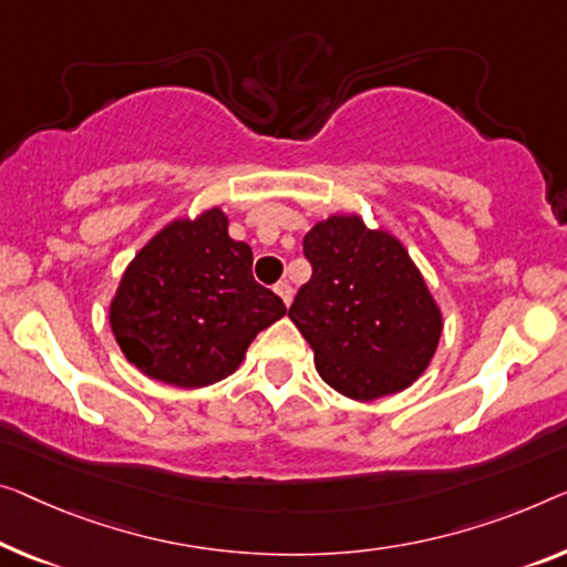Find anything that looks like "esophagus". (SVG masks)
I'll return each instance as SVG.
<instances>
[{"mask_svg": "<svg viewBox=\"0 0 567 567\" xmlns=\"http://www.w3.org/2000/svg\"><path fill=\"white\" fill-rule=\"evenodd\" d=\"M275 292L280 295L285 306H290V302H292V285H290V282H277V285H275Z\"/></svg>", "mask_w": 567, "mask_h": 567, "instance_id": "1", "label": "esophagus"}]
</instances>
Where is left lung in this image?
I'll return each instance as SVG.
<instances>
[{
    "mask_svg": "<svg viewBox=\"0 0 567 567\" xmlns=\"http://www.w3.org/2000/svg\"><path fill=\"white\" fill-rule=\"evenodd\" d=\"M302 251L312 275L287 316L323 382L359 402L408 390L435 357L443 316L402 241L336 214L312 226Z\"/></svg>",
    "mask_w": 567,
    "mask_h": 567,
    "instance_id": "left-lung-1",
    "label": "left lung"
}]
</instances>
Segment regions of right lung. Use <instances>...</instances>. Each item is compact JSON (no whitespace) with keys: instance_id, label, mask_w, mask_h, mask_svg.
I'll return each instance as SVG.
<instances>
[{"instance_id":"add662e5","label":"right lung","mask_w":567,"mask_h":567,"mask_svg":"<svg viewBox=\"0 0 567 567\" xmlns=\"http://www.w3.org/2000/svg\"><path fill=\"white\" fill-rule=\"evenodd\" d=\"M287 312L251 277L249 244L208 208L175 218L137 251L116 287L109 323L130 364L183 390L234 374L259 331Z\"/></svg>"}]
</instances>
